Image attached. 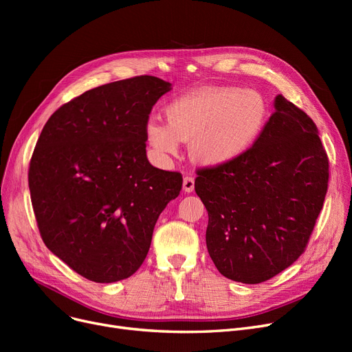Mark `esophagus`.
I'll return each mask as SVG.
<instances>
[{"label":"esophagus","mask_w":352,"mask_h":352,"mask_svg":"<svg viewBox=\"0 0 352 352\" xmlns=\"http://www.w3.org/2000/svg\"><path fill=\"white\" fill-rule=\"evenodd\" d=\"M194 186H195V181L192 177H186L182 181V190L186 192H192L194 191Z\"/></svg>","instance_id":"obj_1"}]
</instances>
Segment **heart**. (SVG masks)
Returning <instances> with one entry per match:
<instances>
[{
  "label": "heart",
  "instance_id": "heart-1",
  "mask_svg": "<svg viewBox=\"0 0 352 352\" xmlns=\"http://www.w3.org/2000/svg\"><path fill=\"white\" fill-rule=\"evenodd\" d=\"M270 109L256 91L208 88L184 96L165 108L166 122L150 118L144 134L155 157L166 161L190 142L191 157L201 165L219 166L244 157L260 140Z\"/></svg>",
  "mask_w": 352,
  "mask_h": 352
}]
</instances>
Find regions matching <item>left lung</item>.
I'll return each instance as SVG.
<instances>
[{"instance_id": "left-lung-1", "label": "left lung", "mask_w": 352, "mask_h": 352, "mask_svg": "<svg viewBox=\"0 0 352 352\" xmlns=\"http://www.w3.org/2000/svg\"><path fill=\"white\" fill-rule=\"evenodd\" d=\"M274 108L244 157L197 171L195 192L208 212V254L236 283H264L298 260L328 188L317 125L281 94Z\"/></svg>"}]
</instances>
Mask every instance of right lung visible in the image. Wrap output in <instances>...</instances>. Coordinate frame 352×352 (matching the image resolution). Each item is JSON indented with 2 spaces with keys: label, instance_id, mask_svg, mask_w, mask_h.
I'll return each mask as SVG.
<instances>
[{
  "label": "right lung",
  "instance_id": "obj_1",
  "mask_svg": "<svg viewBox=\"0 0 352 352\" xmlns=\"http://www.w3.org/2000/svg\"><path fill=\"white\" fill-rule=\"evenodd\" d=\"M171 84L141 76L92 88L44 125L28 186L47 248L84 278L109 284L144 263L153 231L182 187L146 158L144 126Z\"/></svg>",
  "mask_w": 352,
  "mask_h": 352
}]
</instances>
